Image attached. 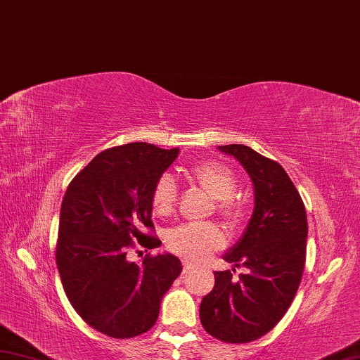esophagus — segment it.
Returning a JSON list of instances; mask_svg holds the SVG:
<instances>
[{"instance_id":"obj_1","label":"esophagus","mask_w":360,"mask_h":360,"mask_svg":"<svg viewBox=\"0 0 360 360\" xmlns=\"http://www.w3.org/2000/svg\"><path fill=\"white\" fill-rule=\"evenodd\" d=\"M191 269H194V264L189 262V260H183V271H185V273H189V271Z\"/></svg>"}]
</instances>
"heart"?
Listing matches in <instances>:
<instances>
[{
	"label": "heart",
	"instance_id": "obj_1",
	"mask_svg": "<svg viewBox=\"0 0 360 360\" xmlns=\"http://www.w3.org/2000/svg\"><path fill=\"white\" fill-rule=\"evenodd\" d=\"M191 177L216 199V207L224 218L230 222L241 219L244 208L235 195L238 183L232 169L221 162L205 161L193 169ZM177 185L171 175H161L152 191V210L158 216H169L174 212ZM167 246L186 260L200 262L224 246V235L214 224H183L167 235Z\"/></svg>",
	"mask_w": 360,
	"mask_h": 360
}]
</instances>
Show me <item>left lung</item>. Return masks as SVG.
I'll use <instances>...</instances> for the list:
<instances>
[{
  "label": "left lung",
  "instance_id": "1",
  "mask_svg": "<svg viewBox=\"0 0 360 360\" xmlns=\"http://www.w3.org/2000/svg\"><path fill=\"white\" fill-rule=\"evenodd\" d=\"M246 169L255 207L238 243L224 260L246 274L214 271V287L200 302V323L226 343L257 340L282 320L295 300L306 264L307 214L283 167L243 144L219 146Z\"/></svg>",
  "mask_w": 360,
  "mask_h": 360
}]
</instances>
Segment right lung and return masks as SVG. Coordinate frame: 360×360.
I'll list each match as a JSON object with an SVG mask.
<instances>
[{
    "label": "right lung",
    "instance_id": "right-lung-1",
    "mask_svg": "<svg viewBox=\"0 0 360 360\" xmlns=\"http://www.w3.org/2000/svg\"><path fill=\"white\" fill-rule=\"evenodd\" d=\"M179 157L147 142L100 152L67 188L60 205L56 264L72 307L96 330L131 338L150 329L162 296L181 273L172 254H147L142 263L127 260L138 241L161 244L146 235L153 229L152 191Z\"/></svg>",
    "mask_w": 360,
    "mask_h": 360
}]
</instances>
